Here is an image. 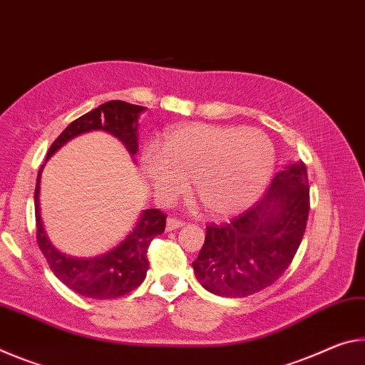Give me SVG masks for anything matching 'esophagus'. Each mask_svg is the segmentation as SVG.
<instances>
[{
  "label": "esophagus",
  "instance_id": "esophagus-1",
  "mask_svg": "<svg viewBox=\"0 0 365 365\" xmlns=\"http://www.w3.org/2000/svg\"><path fill=\"white\" fill-rule=\"evenodd\" d=\"M184 226L182 220H178V218H168L166 220V231H173V230H179Z\"/></svg>",
  "mask_w": 365,
  "mask_h": 365
}]
</instances>
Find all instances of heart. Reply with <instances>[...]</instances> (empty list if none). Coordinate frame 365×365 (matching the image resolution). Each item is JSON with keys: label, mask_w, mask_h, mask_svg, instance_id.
<instances>
[{"label": "heart", "mask_w": 365, "mask_h": 365, "mask_svg": "<svg viewBox=\"0 0 365 365\" xmlns=\"http://www.w3.org/2000/svg\"><path fill=\"white\" fill-rule=\"evenodd\" d=\"M142 173L157 199L168 202L190 184L213 217H231L254 205L270 182L274 150L259 129L192 123L161 135L142 153Z\"/></svg>", "instance_id": "b5f03b06"}]
</instances>
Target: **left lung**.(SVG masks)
<instances>
[{
    "mask_svg": "<svg viewBox=\"0 0 365 365\" xmlns=\"http://www.w3.org/2000/svg\"><path fill=\"white\" fill-rule=\"evenodd\" d=\"M309 217V181L302 161L277 173L259 204L230 223L208 225L192 262L197 282L223 297H247L286 272Z\"/></svg>",
    "mask_w": 365,
    "mask_h": 365,
    "instance_id": "8db88e82",
    "label": "left lung"
}]
</instances>
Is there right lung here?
<instances>
[{"instance_id":"right-lung-1","label":"right lung","mask_w":365,"mask_h":365,"mask_svg":"<svg viewBox=\"0 0 365 365\" xmlns=\"http://www.w3.org/2000/svg\"><path fill=\"white\" fill-rule=\"evenodd\" d=\"M147 108L133 105L128 101L111 100L100 105L87 115L77 118L66 128L58 139L51 143L46 153L45 163L40 166L37 184H35V222H37V242L51 272L59 282L69 289L79 292L81 296L92 299H116L128 294L145 279L148 270L147 249L155 236L165 231L166 215L157 208H147L139 213L126 237L115 247L95 257H73L66 255L53 246L46 235L43 220L40 212V181L46 161L59 148L66 145L74 137L103 130L115 135L126 147L133 161H135L139 150V118Z\"/></svg>"}]
</instances>
